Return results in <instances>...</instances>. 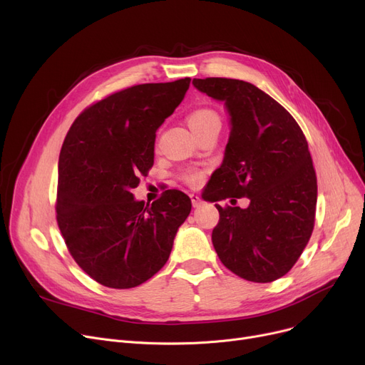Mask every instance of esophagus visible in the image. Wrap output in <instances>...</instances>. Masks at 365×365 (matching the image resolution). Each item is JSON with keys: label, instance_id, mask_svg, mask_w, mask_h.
<instances>
[{"label": "esophagus", "instance_id": "esophagus-1", "mask_svg": "<svg viewBox=\"0 0 365 365\" xmlns=\"http://www.w3.org/2000/svg\"><path fill=\"white\" fill-rule=\"evenodd\" d=\"M191 201H192L194 207H200V205L202 204V200L198 195H195V194H191Z\"/></svg>", "mask_w": 365, "mask_h": 365}]
</instances>
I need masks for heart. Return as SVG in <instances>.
Masks as SVG:
<instances>
[{
  "label": "heart",
  "instance_id": "obj_1",
  "mask_svg": "<svg viewBox=\"0 0 365 365\" xmlns=\"http://www.w3.org/2000/svg\"><path fill=\"white\" fill-rule=\"evenodd\" d=\"M213 119H219L217 115L213 112V110H210V108H200V110H195V112H192L191 115H189L187 123H189V126H191V130L195 133L197 130L201 128V126H204L205 123H209ZM185 179L189 183H198L200 179H201V174L198 171H187L185 174Z\"/></svg>",
  "mask_w": 365,
  "mask_h": 365
}]
</instances>
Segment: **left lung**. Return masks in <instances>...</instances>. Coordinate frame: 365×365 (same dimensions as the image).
Instances as JSON below:
<instances>
[{"instance_id": "8db88e82", "label": "left lung", "mask_w": 365, "mask_h": 365, "mask_svg": "<svg viewBox=\"0 0 365 365\" xmlns=\"http://www.w3.org/2000/svg\"><path fill=\"white\" fill-rule=\"evenodd\" d=\"M207 97L224 103L230 137L212 174V202L249 198L219 210L212 242L228 270L267 283L287 274L304 250L314 224L318 185L306 137L270 95L237 78H194Z\"/></svg>"}]
</instances>
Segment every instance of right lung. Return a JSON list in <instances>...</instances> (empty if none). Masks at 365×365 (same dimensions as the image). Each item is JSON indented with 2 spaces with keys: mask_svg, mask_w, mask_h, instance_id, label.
<instances>
[{
  "mask_svg": "<svg viewBox=\"0 0 365 365\" xmlns=\"http://www.w3.org/2000/svg\"><path fill=\"white\" fill-rule=\"evenodd\" d=\"M191 78L116 92L74 120L58 163L56 219L74 261L115 289L138 287L165 265L191 198L168 189L134 198L153 165L155 137L185 98Z\"/></svg>",
  "mask_w": 365,
  "mask_h": 365,
  "instance_id": "1",
  "label": "right lung"
}]
</instances>
